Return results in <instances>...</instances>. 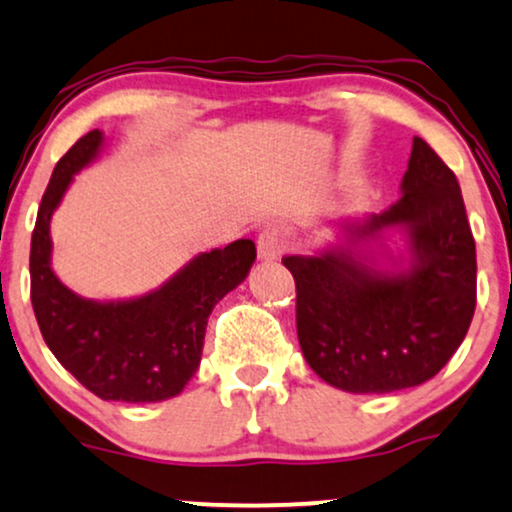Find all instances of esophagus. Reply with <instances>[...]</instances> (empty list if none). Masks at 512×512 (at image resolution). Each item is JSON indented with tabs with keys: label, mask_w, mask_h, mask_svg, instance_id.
I'll list each match as a JSON object with an SVG mask.
<instances>
[{
	"label": "esophagus",
	"mask_w": 512,
	"mask_h": 512,
	"mask_svg": "<svg viewBox=\"0 0 512 512\" xmlns=\"http://www.w3.org/2000/svg\"><path fill=\"white\" fill-rule=\"evenodd\" d=\"M288 231L278 224H269L264 226L260 238H257V252H260L262 260H276L281 257L288 248Z\"/></svg>",
	"instance_id": "obj_1"
}]
</instances>
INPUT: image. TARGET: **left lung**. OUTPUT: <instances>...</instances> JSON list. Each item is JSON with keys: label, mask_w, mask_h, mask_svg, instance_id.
Returning <instances> with one entry per match:
<instances>
[{"label": "left lung", "mask_w": 512, "mask_h": 512, "mask_svg": "<svg viewBox=\"0 0 512 512\" xmlns=\"http://www.w3.org/2000/svg\"><path fill=\"white\" fill-rule=\"evenodd\" d=\"M401 196L361 226H406L413 264L383 276L349 252L283 257L295 278L297 340L328 385L385 394L423 385L468 333L477 304V260L454 170L413 139Z\"/></svg>", "instance_id": "left-lung-1"}]
</instances>
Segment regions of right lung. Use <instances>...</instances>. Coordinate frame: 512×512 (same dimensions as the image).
<instances>
[{
	"label": "right lung",
	"mask_w": 512,
	"mask_h": 512,
	"mask_svg": "<svg viewBox=\"0 0 512 512\" xmlns=\"http://www.w3.org/2000/svg\"><path fill=\"white\" fill-rule=\"evenodd\" d=\"M101 139L92 129L54 167L32 231L30 300L44 342L77 383L106 401L151 404L177 397L196 373L212 309L248 276L257 250L241 238L203 252L139 300L101 304L70 293L49 267V219Z\"/></svg>",
	"instance_id": "obj_1"
}]
</instances>
